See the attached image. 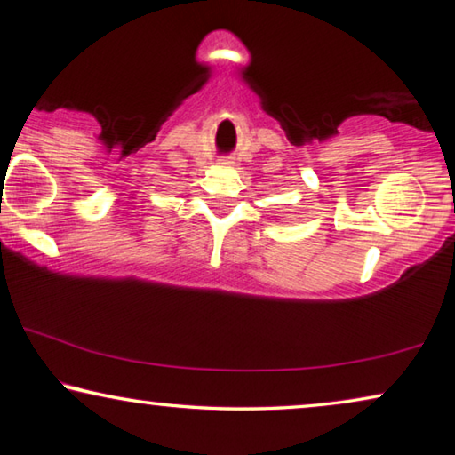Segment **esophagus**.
<instances>
[{
	"mask_svg": "<svg viewBox=\"0 0 455 455\" xmlns=\"http://www.w3.org/2000/svg\"><path fill=\"white\" fill-rule=\"evenodd\" d=\"M227 163H230V161H227Z\"/></svg>",
	"mask_w": 455,
	"mask_h": 455,
	"instance_id": "obj_1",
	"label": "esophagus"
}]
</instances>
